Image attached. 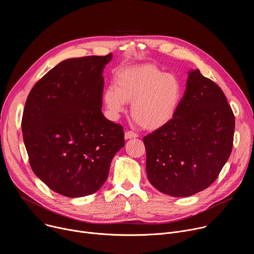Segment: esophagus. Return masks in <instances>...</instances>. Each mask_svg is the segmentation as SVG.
<instances>
[{
	"instance_id": "1",
	"label": "esophagus",
	"mask_w": 254,
	"mask_h": 254,
	"mask_svg": "<svg viewBox=\"0 0 254 254\" xmlns=\"http://www.w3.org/2000/svg\"><path fill=\"white\" fill-rule=\"evenodd\" d=\"M137 137V133L131 131V130H127L125 132V138L126 139H129V138H135Z\"/></svg>"
}]
</instances>
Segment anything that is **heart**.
Returning a JSON list of instances; mask_svg holds the SVG:
<instances>
[{"mask_svg": "<svg viewBox=\"0 0 254 254\" xmlns=\"http://www.w3.org/2000/svg\"><path fill=\"white\" fill-rule=\"evenodd\" d=\"M115 85L104 89L102 101L113 119L125 113L131 103L132 119L143 128L156 130L175 117L183 97V86L178 76L155 64H139L119 70Z\"/></svg>", "mask_w": 254, "mask_h": 254, "instance_id": "obj_1", "label": "heart"}]
</instances>
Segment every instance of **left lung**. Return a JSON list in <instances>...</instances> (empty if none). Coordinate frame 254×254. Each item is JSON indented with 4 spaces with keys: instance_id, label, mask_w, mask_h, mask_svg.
I'll list each match as a JSON object with an SVG mask.
<instances>
[{
    "instance_id": "1",
    "label": "left lung",
    "mask_w": 254,
    "mask_h": 254,
    "mask_svg": "<svg viewBox=\"0 0 254 254\" xmlns=\"http://www.w3.org/2000/svg\"><path fill=\"white\" fill-rule=\"evenodd\" d=\"M235 119L222 89L190 70L174 119L144 136L147 175L160 192L188 197L218 177L233 147Z\"/></svg>"
}]
</instances>
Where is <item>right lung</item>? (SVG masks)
<instances>
[{
	"instance_id": "right-lung-1",
	"label": "right lung",
	"mask_w": 254,
	"mask_h": 254,
	"mask_svg": "<svg viewBox=\"0 0 254 254\" xmlns=\"http://www.w3.org/2000/svg\"><path fill=\"white\" fill-rule=\"evenodd\" d=\"M112 58L111 53L66 59L27 97L22 131L30 166L60 195L78 198L98 191L125 147L122 126L101 113L102 72Z\"/></svg>"
}]
</instances>
